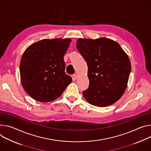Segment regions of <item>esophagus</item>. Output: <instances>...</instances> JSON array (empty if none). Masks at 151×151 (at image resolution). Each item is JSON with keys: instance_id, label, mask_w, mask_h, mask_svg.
<instances>
[{"instance_id": "1", "label": "esophagus", "mask_w": 151, "mask_h": 151, "mask_svg": "<svg viewBox=\"0 0 151 151\" xmlns=\"http://www.w3.org/2000/svg\"><path fill=\"white\" fill-rule=\"evenodd\" d=\"M78 76L77 74H74V78L76 80L77 78H78Z\"/></svg>"}]
</instances>
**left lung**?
<instances>
[{"label": "left lung", "instance_id": "left-lung-1", "mask_svg": "<svg viewBox=\"0 0 151 151\" xmlns=\"http://www.w3.org/2000/svg\"><path fill=\"white\" fill-rule=\"evenodd\" d=\"M76 47L88 67L89 86L83 92L86 101L97 107L118 101L126 90L131 70L128 56L121 45L106 38H78Z\"/></svg>", "mask_w": 151, "mask_h": 151}]
</instances>
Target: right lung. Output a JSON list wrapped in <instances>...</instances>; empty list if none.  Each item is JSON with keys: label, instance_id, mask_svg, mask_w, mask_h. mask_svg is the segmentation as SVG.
Instances as JSON below:
<instances>
[{"label": "right lung", "instance_id": "obj_1", "mask_svg": "<svg viewBox=\"0 0 151 151\" xmlns=\"http://www.w3.org/2000/svg\"><path fill=\"white\" fill-rule=\"evenodd\" d=\"M71 42L70 38L44 39L26 49L20 60V80L24 91L36 101H54L71 83L63 60Z\"/></svg>", "mask_w": 151, "mask_h": 151}]
</instances>
